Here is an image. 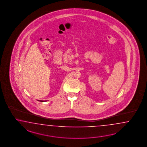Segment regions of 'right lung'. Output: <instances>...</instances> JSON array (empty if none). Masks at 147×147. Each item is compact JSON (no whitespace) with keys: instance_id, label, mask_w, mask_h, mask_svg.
Listing matches in <instances>:
<instances>
[{"instance_id":"right-lung-1","label":"right lung","mask_w":147,"mask_h":147,"mask_svg":"<svg viewBox=\"0 0 147 147\" xmlns=\"http://www.w3.org/2000/svg\"><path fill=\"white\" fill-rule=\"evenodd\" d=\"M40 102H44L43 100H40Z\"/></svg>"}]
</instances>
